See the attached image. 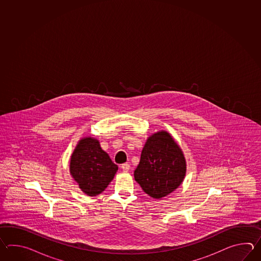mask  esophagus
<instances>
[{
  "mask_svg": "<svg viewBox=\"0 0 261 261\" xmlns=\"http://www.w3.org/2000/svg\"><path fill=\"white\" fill-rule=\"evenodd\" d=\"M129 168H130V166H129V164H128V163H124V164H122V166H121V169H122V171L124 172H128L129 171Z\"/></svg>",
  "mask_w": 261,
  "mask_h": 261,
  "instance_id": "1",
  "label": "esophagus"
}]
</instances>
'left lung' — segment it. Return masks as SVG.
Wrapping results in <instances>:
<instances>
[{
  "instance_id": "left-lung-1",
  "label": "left lung",
  "mask_w": 261,
  "mask_h": 261,
  "mask_svg": "<svg viewBox=\"0 0 261 261\" xmlns=\"http://www.w3.org/2000/svg\"><path fill=\"white\" fill-rule=\"evenodd\" d=\"M187 161L183 151L166 130L152 133L142 150L134 179L146 194L161 199L183 183Z\"/></svg>"
}]
</instances>
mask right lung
Masks as SVG:
<instances>
[{
    "label": "right lung",
    "mask_w": 261,
    "mask_h": 261,
    "mask_svg": "<svg viewBox=\"0 0 261 261\" xmlns=\"http://www.w3.org/2000/svg\"><path fill=\"white\" fill-rule=\"evenodd\" d=\"M69 170L79 189L85 194L94 197L111 183L118 167L101 149L98 139L85 136L78 141L72 152Z\"/></svg>",
    "instance_id": "1"
}]
</instances>
